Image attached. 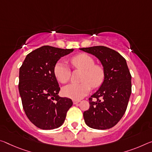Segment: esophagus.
I'll use <instances>...</instances> for the list:
<instances>
[{"instance_id":"34e87169","label":"esophagus","mask_w":152,"mask_h":152,"mask_svg":"<svg viewBox=\"0 0 152 152\" xmlns=\"http://www.w3.org/2000/svg\"><path fill=\"white\" fill-rule=\"evenodd\" d=\"M80 102V100H73V103L75 105V104H77V103H78Z\"/></svg>"}]
</instances>
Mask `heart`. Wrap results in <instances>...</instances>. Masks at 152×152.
<instances>
[{
  "mask_svg": "<svg viewBox=\"0 0 152 152\" xmlns=\"http://www.w3.org/2000/svg\"><path fill=\"white\" fill-rule=\"evenodd\" d=\"M74 68L83 70L82 83H72L62 88L65 97L74 100H80L90 92L91 86L95 88L100 86L104 80V69L99 64H95L92 57L86 53H80L69 60ZM54 74L59 83L65 84L71 76L70 68L61 61L57 62L54 67Z\"/></svg>",
  "mask_w": 152,
  "mask_h": 152,
  "instance_id": "1",
  "label": "heart"
}]
</instances>
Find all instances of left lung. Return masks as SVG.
Wrapping results in <instances>:
<instances>
[{"label":"left lung","mask_w":152,"mask_h":152,"mask_svg":"<svg viewBox=\"0 0 152 152\" xmlns=\"http://www.w3.org/2000/svg\"><path fill=\"white\" fill-rule=\"evenodd\" d=\"M80 49L98 58L105 73L102 85L88 99L90 107L83 113L85 122L92 129H110L123 116L131 94V75L126 59L104 46Z\"/></svg>","instance_id":"obj_1"}]
</instances>
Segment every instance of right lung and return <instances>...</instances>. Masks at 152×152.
Returning a JSON list of instances; mask_svg holds the SVG:
<instances>
[{
    "label": "right lung",
    "instance_id": "add662e5",
    "mask_svg": "<svg viewBox=\"0 0 152 152\" xmlns=\"http://www.w3.org/2000/svg\"><path fill=\"white\" fill-rule=\"evenodd\" d=\"M73 50L43 46L28 54L20 67L18 87L23 108L38 128L61 126L73 104L70 99L58 95L60 87L54 74L57 61Z\"/></svg>",
    "mask_w": 152,
    "mask_h": 152
}]
</instances>
